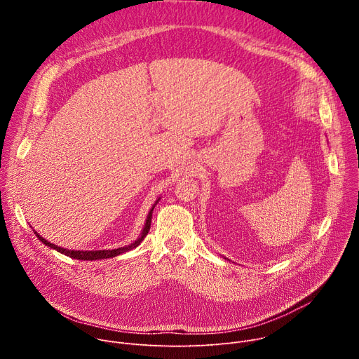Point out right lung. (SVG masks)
Instances as JSON below:
<instances>
[{"label": "right lung", "instance_id": "add662e5", "mask_svg": "<svg viewBox=\"0 0 359 359\" xmlns=\"http://www.w3.org/2000/svg\"><path fill=\"white\" fill-rule=\"evenodd\" d=\"M161 198H158L156 201H155V204H153V208L150 209V212H149V215H147V219H146V223H144V227H143V230H142V233H140V236H139V238H136L132 244H129V245H125V247H119V248H115V250H90V251H81V250H67V248H62V247H58V245H55V244H53V243H49V241H46L43 237H41L38 233H35L36 234V237L45 244V245H48V247H50V248H54V250H57V251H60L61 254H65V255H68V257H71V259H76V260H89V262H93V260H102V259H112V257H116V255H119V254H122V252H126V251H129V250H133V248H136L143 240H144V237L147 236V233H149V230H150V222H151V213H153V209H155V206L158 204V201H159Z\"/></svg>", "mask_w": 359, "mask_h": 359}]
</instances>
